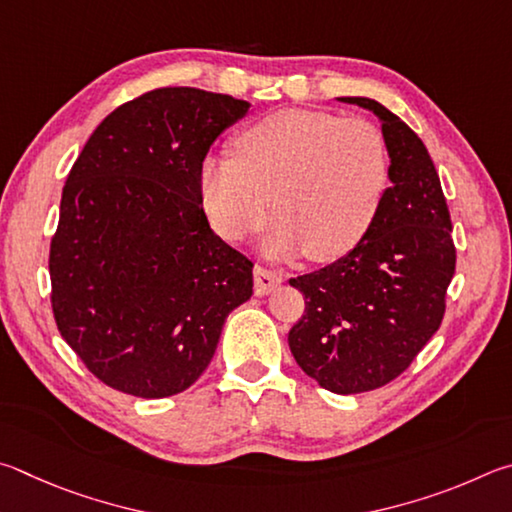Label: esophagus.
<instances>
[{
    "label": "esophagus",
    "mask_w": 512,
    "mask_h": 512,
    "mask_svg": "<svg viewBox=\"0 0 512 512\" xmlns=\"http://www.w3.org/2000/svg\"><path fill=\"white\" fill-rule=\"evenodd\" d=\"M279 283H281V274L265 270V267H261V265L254 267V290H256L258 297H265V294H270Z\"/></svg>",
    "instance_id": "obj_1"
}]
</instances>
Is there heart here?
<instances>
[{
    "mask_svg": "<svg viewBox=\"0 0 512 512\" xmlns=\"http://www.w3.org/2000/svg\"><path fill=\"white\" fill-rule=\"evenodd\" d=\"M382 132L364 119L279 110L236 139V157L206 155L200 195L215 231L240 240L274 220L263 242L274 258L306 251L326 263L360 245L389 186Z\"/></svg>",
    "mask_w": 512,
    "mask_h": 512,
    "instance_id": "b5f03b06",
    "label": "heart"
}]
</instances>
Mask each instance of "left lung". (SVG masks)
<instances>
[{"label":"left lung","mask_w":512,"mask_h":512,"mask_svg":"<svg viewBox=\"0 0 512 512\" xmlns=\"http://www.w3.org/2000/svg\"><path fill=\"white\" fill-rule=\"evenodd\" d=\"M337 101L378 116L391 186L360 245L324 270L290 279L306 312L288 344L319 387L353 396L398 378L432 339L456 249L441 179L418 134L373 98Z\"/></svg>","instance_id":"8db88e82"}]
</instances>
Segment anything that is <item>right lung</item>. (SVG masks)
Segmentation results:
<instances>
[{
  "mask_svg": "<svg viewBox=\"0 0 512 512\" xmlns=\"http://www.w3.org/2000/svg\"><path fill=\"white\" fill-rule=\"evenodd\" d=\"M247 101L164 87L116 107L62 188L53 317L98 380L137 398L184 391L213 360L251 261L209 227L200 164Z\"/></svg>",
  "mask_w": 512,
  "mask_h": 512,
  "instance_id": "1",
  "label": "right lung"
}]
</instances>
